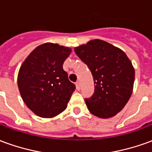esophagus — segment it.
<instances>
[{"label": "esophagus", "instance_id": "obj_1", "mask_svg": "<svg viewBox=\"0 0 152 152\" xmlns=\"http://www.w3.org/2000/svg\"><path fill=\"white\" fill-rule=\"evenodd\" d=\"M76 87L77 90H80V83L79 81H77V82L76 83Z\"/></svg>", "mask_w": 152, "mask_h": 152}]
</instances>
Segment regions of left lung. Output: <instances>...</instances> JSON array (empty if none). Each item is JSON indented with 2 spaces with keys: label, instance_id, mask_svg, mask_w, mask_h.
Segmentation results:
<instances>
[{
  "label": "left lung",
  "instance_id": "8db88e82",
  "mask_svg": "<svg viewBox=\"0 0 152 152\" xmlns=\"http://www.w3.org/2000/svg\"><path fill=\"white\" fill-rule=\"evenodd\" d=\"M74 50L91 71L94 80V94L85 99L89 111L103 119L115 115L133 92L135 72L129 58L123 50L99 39Z\"/></svg>",
  "mask_w": 152,
  "mask_h": 152
}]
</instances>
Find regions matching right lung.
<instances>
[{
    "label": "right lung",
    "instance_id": "1",
    "mask_svg": "<svg viewBox=\"0 0 152 152\" xmlns=\"http://www.w3.org/2000/svg\"><path fill=\"white\" fill-rule=\"evenodd\" d=\"M71 52L72 49L58 44H42L21 65L19 92L27 107L40 117L52 118L63 112L75 91L63 68Z\"/></svg>",
    "mask_w": 152,
    "mask_h": 152
}]
</instances>
